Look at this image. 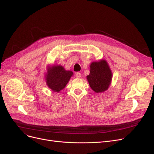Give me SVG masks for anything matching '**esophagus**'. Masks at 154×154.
<instances>
[{
  "label": "esophagus",
  "mask_w": 154,
  "mask_h": 154,
  "mask_svg": "<svg viewBox=\"0 0 154 154\" xmlns=\"http://www.w3.org/2000/svg\"><path fill=\"white\" fill-rule=\"evenodd\" d=\"M81 76H82V74H81L80 72H77L76 73V78H80Z\"/></svg>",
  "instance_id": "1"
}]
</instances>
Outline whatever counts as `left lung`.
Instances as JSON below:
<instances>
[{"label":"left lung","mask_w":154,"mask_h":154,"mask_svg":"<svg viewBox=\"0 0 154 154\" xmlns=\"http://www.w3.org/2000/svg\"><path fill=\"white\" fill-rule=\"evenodd\" d=\"M90 74L87 79L92 89L96 93L108 89L111 83L112 73L105 60L93 62L90 66Z\"/></svg>","instance_id":"1"}]
</instances>
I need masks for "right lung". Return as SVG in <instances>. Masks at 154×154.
Listing matches in <instances>:
<instances>
[{"mask_svg": "<svg viewBox=\"0 0 154 154\" xmlns=\"http://www.w3.org/2000/svg\"><path fill=\"white\" fill-rule=\"evenodd\" d=\"M73 75L71 71H66L62 66H54L48 68L45 75L47 85L54 92H60L65 88Z\"/></svg>", "mask_w": 154, "mask_h": 154, "instance_id": "add662e5", "label": "right lung"}]
</instances>
